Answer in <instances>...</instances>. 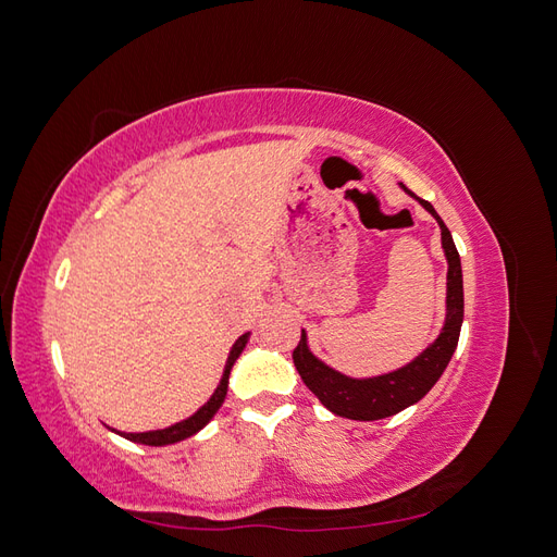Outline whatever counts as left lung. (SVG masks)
<instances>
[{
    "label": "left lung",
    "instance_id": "8db88e82",
    "mask_svg": "<svg viewBox=\"0 0 557 557\" xmlns=\"http://www.w3.org/2000/svg\"><path fill=\"white\" fill-rule=\"evenodd\" d=\"M407 193L413 197L411 190ZM420 205L436 218V223L442 227V246L448 260L446 325L440 334V339H436L423 356H418L411 364L397 369L393 374H383L364 381L348 379L339 372H334V369H330L318 358H313L311 350L307 348V334L301 332V339L293 350V362L309 391L320 399L323 407H327L336 416H344L350 420H379L411 407L418 399H423L430 393V387L440 381L455 348H458L465 315L460 256L440 213H436L434 207L425 199H420Z\"/></svg>",
    "mask_w": 557,
    "mask_h": 557
}]
</instances>
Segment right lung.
I'll list each match as a JSON object with an SVG mask.
<instances>
[{
    "label": "right lung",
    "instance_id": "add662e5",
    "mask_svg": "<svg viewBox=\"0 0 557 557\" xmlns=\"http://www.w3.org/2000/svg\"><path fill=\"white\" fill-rule=\"evenodd\" d=\"M246 339L248 334L239 336L237 344L232 346L230 350V358H227V364H225V372H223V379H221V385L215 387V393L211 395V399L201 407L195 416L181 420V423L166 428V430H156V432H139V434H129V432H117L123 434L125 440L129 442H137V444H146V446H166V444H176L181 440H188V436H193L195 432H199L201 428H205L209 420L215 416V411L223 407L225 401V395H227V381H230V372H232V364L237 362V358L242 356V350L246 346Z\"/></svg>",
    "mask_w": 557,
    "mask_h": 557
}]
</instances>
